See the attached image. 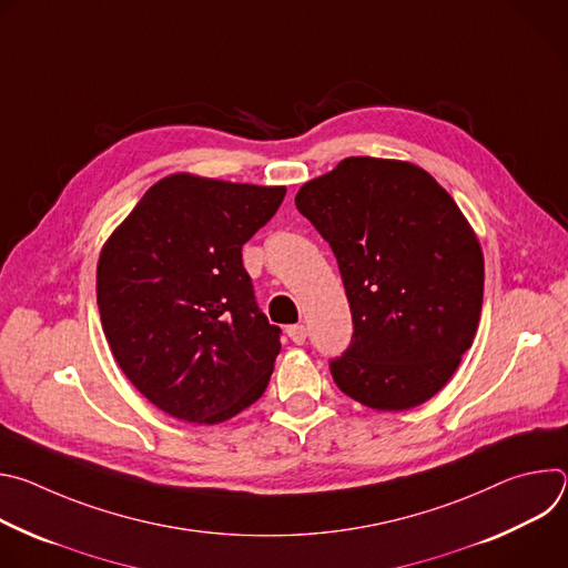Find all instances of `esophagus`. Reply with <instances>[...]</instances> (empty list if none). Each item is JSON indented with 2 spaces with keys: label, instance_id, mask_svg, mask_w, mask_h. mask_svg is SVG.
Here are the masks:
<instances>
[{
  "label": "esophagus",
  "instance_id": "obj_1",
  "mask_svg": "<svg viewBox=\"0 0 568 568\" xmlns=\"http://www.w3.org/2000/svg\"><path fill=\"white\" fill-rule=\"evenodd\" d=\"M287 337L294 342V344H305V339H307V331H305V326H287Z\"/></svg>",
  "mask_w": 568,
  "mask_h": 568
}]
</instances>
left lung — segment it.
Listing matches in <instances>:
<instances>
[{"mask_svg":"<svg viewBox=\"0 0 568 568\" xmlns=\"http://www.w3.org/2000/svg\"><path fill=\"white\" fill-rule=\"evenodd\" d=\"M294 202L331 245L353 312L351 346L331 359L337 386L377 412L434 397L483 305V252L452 195L407 161L348 156Z\"/></svg>","mask_w":568,"mask_h":568,"instance_id":"left-lung-1","label":"left lung"}]
</instances>
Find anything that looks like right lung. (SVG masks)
I'll use <instances>...</instances> for the list:
<instances>
[{
  "label": "right lung",
  "mask_w": 568,
  "mask_h": 568,
  "mask_svg": "<svg viewBox=\"0 0 568 568\" xmlns=\"http://www.w3.org/2000/svg\"><path fill=\"white\" fill-rule=\"evenodd\" d=\"M285 186L178 173L156 182L99 258L103 333L125 377L161 412L215 425L267 388L281 328L261 312L242 245Z\"/></svg>",
  "instance_id": "1"
}]
</instances>
